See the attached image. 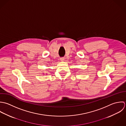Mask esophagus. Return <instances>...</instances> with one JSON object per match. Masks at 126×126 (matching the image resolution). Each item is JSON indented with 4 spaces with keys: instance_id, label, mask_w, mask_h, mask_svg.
<instances>
[{
    "instance_id": "1",
    "label": "esophagus",
    "mask_w": 126,
    "mask_h": 126,
    "mask_svg": "<svg viewBox=\"0 0 126 126\" xmlns=\"http://www.w3.org/2000/svg\"><path fill=\"white\" fill-rule=\"evenodd\" d=\"M64 58H63V57L60 58V60H61V61H64Z\"/></svg>"
}]
</instances>
